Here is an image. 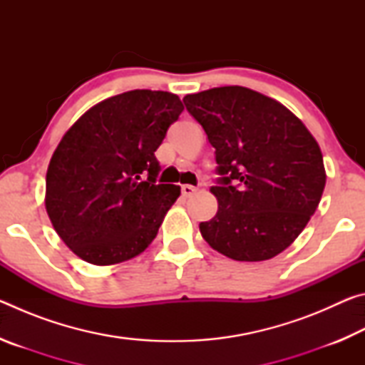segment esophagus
I'll list each match as a JSON object with an SVG mask.
<instances>
[{
	"label": "esophagus",
	"instance_id": "1",
	"mask_svg": "<svg viewBox=\"0 0 365 365\" xmlns=\"http://www.w3.org/2000/svg\"><path fill=\"white\" fill-rule=\"evenodd\" d=\"M193 193H196V188L195 187H191V185H183V187H182V195L185 197H190Z\"/></svg>",
	"mask_w": 365,
	"mask_h": 365
}]
</instances>
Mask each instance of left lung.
<instances>
[{"label":"left lung","mask_w":365,"mask_h":365,"mask_svg":"<svg viewBox=\"0 0 365 365\" xmlns=\"http://www.w3.org/2000/svg\"><path fill=\"white\" fill-rule=\"evenodd\" d=\"M215 150L217 214L201 222L211 248L235 261H267L304 230L325 188L324 158L282 103L245 86L183 98Z\"/></svg>","instance_id":"8db88e82"}]
</instances>
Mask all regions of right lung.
<instances>
[{"mask_svg": "<svg viewBox=\"0 0 365 365\" xmlns=\"http://www.w3.org/2000/svg\"><path fill=\"white\" fill-rule=\"evenodd\" d=\"M182 110L169 91L132 90L98 103L66 132L48 165L45 206L80 259L119 264L156 238L180 187L156 183L154 151Z\"/></svg>", "mask_w": 365, "mask_h": 365, "instance_id": "right-lung-1", "label": "right lung"}]
</instances>
